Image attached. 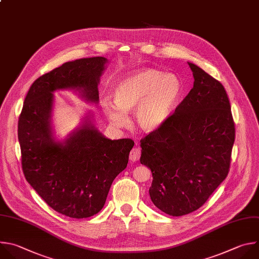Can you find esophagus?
Masks as SVG:
<instances>
[{"mask_svg":"<svg viewBox=\"0 0 259 259\" xmlns=\"http://www.w3.org/2000/svg\"><path fill=\"white\" fill-rule=\"evenodd\" d=\"M141 157V149L140 148H134L130 153V160L132 162H136Z\"/></svg>","mask_w":259,"mask_h":259,"instance_id":"esophagus-1","label":"esophagus"}]
</instances>
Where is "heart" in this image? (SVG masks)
<instances>
[{
	"mask_svg": "<svg viewBox=\"0 0 259 259\" xmlns=\"http://www.w3.org/2000/svg\"><path fill=\"white\" fill-rule=\"evenodd\" d=\"M183 92L181 79L172 73L146 68L120 78L112 89V100L103 99L101 107L110 123L124 127L135 110L138 127L151 133L170 117Z\"/></svg>",
	"mask_w": 259,
	"mask_h": 259,
	"instance_id": "obj_1",
	"label": "heart"
}]
</instances>
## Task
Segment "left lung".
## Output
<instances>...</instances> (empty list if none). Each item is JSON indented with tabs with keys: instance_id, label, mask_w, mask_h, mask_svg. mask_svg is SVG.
I'll list each match as a JSON object with an SVG mask.
<instances>
[{
	"instance_id": "obj_1",
	"label": "left lung",
	"mask_w": 259,
	"mask_h": 259,
	"mask_svg": "<svg viewBox=\"0 0 259 259\" xmlns=\"http://www.w3.org/2000/svg\"><path fill=\"white\" fill-rule=\"evenodd\" d=\"M193 89L158 130L141 140L140 161L151 169L149 195L172 217L191 213L228 176L235 124L224 85L188 62Z\"/></svg>"
}]
</instances>
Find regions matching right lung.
<instances>
[{
    "instance_id": "1",
    "label": "right lung",
    "mask_w": 259,
    "mask_h": 259,
    "mask_svg": "<svg viewBox=\"0 0 259 259\" xmlns=\"http://www.w3.org/2000/svg\"><path fill=\"white\" fill-rule=\"evenodd\" d=\"M108 63L104 57L77 59L38 77L18 121L26 181L51 208L72 219L90 218L103 208L112 182L127 165L134 141L106 138L97 128L92 111L59 139L53 123L54 93L71 91L98 105V85Z\"/></svg>"
}]
</instances>
